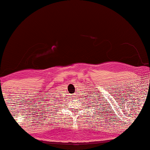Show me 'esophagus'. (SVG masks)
<instances>
[{"label": "esophagus", "instance_id": "esophagus-1", "mask_svg": "<svg viewBox=\"0 0 150 150\" xmlns=\"http://www.w3.org/2000/svg\"><path fill=\"white\" fill-rule=\"evenodd\" d=\"M75 96H71V98H76ZM72 99H74V98H72Z\"/></svg>", "mask_w": 150, "mask_h": 150}]
</instances>
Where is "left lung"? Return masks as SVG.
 Masks as SVG:
<instances>
[{"mask_svg": "<svg viewBox=\"0 0 150 150\" xmlns=\"http://www.w3.org/2000/svg\"><path fill=\"white\" fill-rule=\"evenodd\" d=\"M99 97H100V96H99ZM94 100H96V99H94ZM98 101H99V100H98V103H99ZM104 101H105V100H104ZM89 102H90V101H89ZM92 103H96V102H95V101H94V102H93ZM106 105H107V104H106ZM92 105L94 106V107H95V105L98 106V105H93V104H92ZM100 107H101V106H100ZM95 108H96V107H95ZM96 110H97V109H96ZM96 112H97V111H96Z\"/></svg>", "mask_w": 150, "mask_h": 150, "instance_id": "8db88e82", "label": "left lung"}]
</instances>
